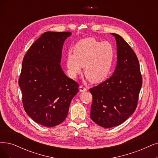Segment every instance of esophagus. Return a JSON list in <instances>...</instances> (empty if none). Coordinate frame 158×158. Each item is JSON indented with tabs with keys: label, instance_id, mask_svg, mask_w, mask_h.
Listing matches in <instances>:
<instances>
[{
	"label": "esophagus",
	"instance_id": "esophagus-1",
	"mask_svg": "<svg viewBox=\"0 0 158 158\" xmlns=\"http://www.w3.org/2000/svg\"><path fill=\"white\" fill-rule=\"evenodd\" d=\"M87 90V88L84 87L83 85H80V92H84V91H86Z\"/></svg>",
	"mask_w": 158,
	"mask_h": 158
}]
</instances>
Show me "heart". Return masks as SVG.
I'll list each match as a JSON object with an SVG mask.
<instances>
[{
  "instance_id": "1",
  "label": "heart",
  "mask_w": 158,
  "mask_h": 158,
  "mask_svg": "<svg viewBox=\"0 0 158 158\" xmlns=\"http://www.w3.org/2000/svg\"><path fill=\"white\" fill-rule=\"evenodd\" d=\"M74 53L67 54L66 65L69 74L76 77L84 67L85 77L92 82H99L109 74L115 58L113 45L108 41L94 38L79 41L74 47Z\"/></svg>"
}]
</instances>
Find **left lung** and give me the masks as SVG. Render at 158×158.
Listing matches in <instances>:
<instances>
[{"label":"left lung","instance_id":"8db88e82","mask_svg":"<svg viewBox=\"0 0 158 158\" xmlns=\"http://www.w3.org/2000/svg\"><path fill=\"white\" fill-rule=\"evenodd\" d=\"M111 34L115 37L117 46L115 71L109 78L89 89L93 96L91 118L106 128L120 125L133 114L142 86L135 53L121 36Z\"/></svg>","mask_w":158,"mask_h":158}]
</instances>
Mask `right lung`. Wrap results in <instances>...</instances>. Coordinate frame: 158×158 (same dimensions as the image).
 Here are the masks:
<instances>
[{
	"label": "right lung",
	"mask_w": 158,
	"mask_h": 158,
	"mask_svg": "<svg viewBox=\"0 0 158 158\" xmlns=\"http://www.w3.org/2000/svg\"><path fill=\"white\" fill-rule=\"evenodd\" d=\"M70 31H46L30 47L23 60L19 85L24 109L35 123L47 127L67 116L79 85L60 65L62 48Z\"/></svg>",
	"instance_id": "add662e5"
}]
</instances>
